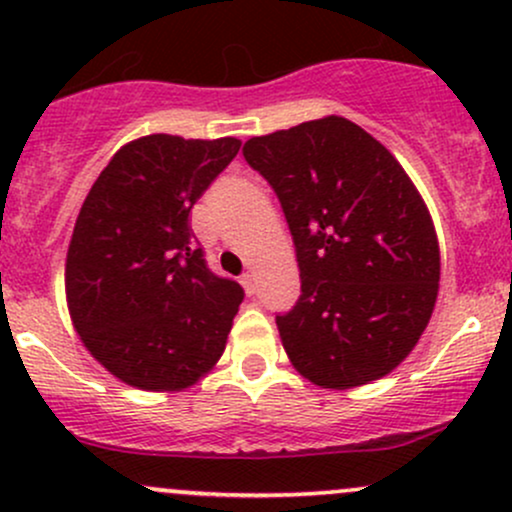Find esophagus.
<instances>
[{"label":"esophagus","mask_w":512,"mask_h":512,"mask_svg":"<svg viewBox=\"0 0 512 512\" xmlns=\"http://www.w3.org/2000/svg\"><path fill=\"white\" fill-rule=\"evenodd\" d=\"M240 284H243V289H245V293H248V296H255V291H257L255 274H252V272H245L243 276H240Z\"/></svg>","instance_id":"esophagus-1"}]
</instances>
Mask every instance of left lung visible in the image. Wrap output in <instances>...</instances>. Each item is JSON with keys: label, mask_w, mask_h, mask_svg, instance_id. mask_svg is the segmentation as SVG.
I'll list each match as a JSON object with an SVG mask.
<instances>
[{"label": "left lung", "mask_w": 512, "mask_h": 512, "mask_svg": "<svg viewBox=\"0 0 512 512\" xmlns=\"http://www.w3.org/2000/svg\"><path fill=\"white\" fill-rule=\"evenodd\" d=\"M252 170L279 197L301 296L276 315L286 354L320 387L397 368L431 320L440 252L431 214L397 158L346 117L252 137Z\"/></svg>", "instance_id": "left-lung-1"}]
</instances>
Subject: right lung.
<instances>
[{"instance_id":"1","label":"right lung","mask_w":512,"mask_h":512,"mask_svg":"<svg viewBox=\"0 0 512 512\" xmlns=\"http://www.w3.org/2000/svg\"><path fill=\"white\" fill-rule=\"evenodd\" d=\"M233 137L151 134L93 182L67 252V303L86 349L122 383L182 390L219 361L243 286L214 274L190 211L233 161Z\"/></svg>"}]
</instances>
